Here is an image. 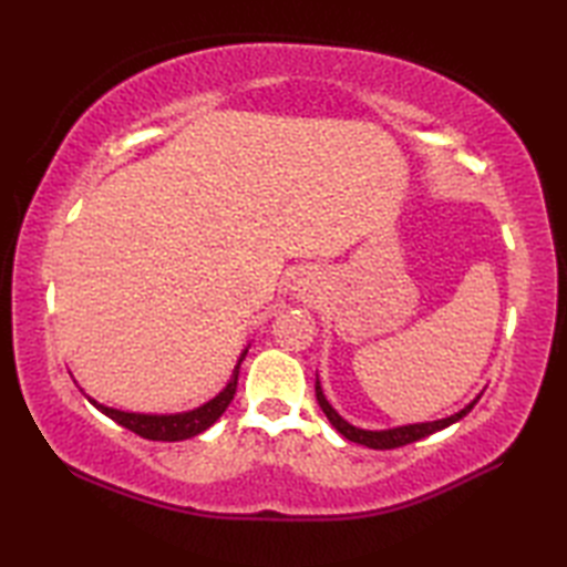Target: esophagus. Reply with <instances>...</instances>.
Returning <instances> with one entry per match:
<instances>
[{"label":"esophagus","mask_w":567,"mask_h":567,"mask_svg":"<svg viewBox=\"0 0 567 567\" xmlns=\"http://www.w3.org/2000/svg\"><path fill=\"white\" fill-rule=\"evenodd\" d=\"M307 292H309V290H307V287H302V292H299V295H302V297H305Z\"/></svg>","instance_id":"34e87169"}]
</instances>
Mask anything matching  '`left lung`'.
I'll use <instances>...</instances> for the list:
<instances>
[{
    "mask_svg": "<svg viewBox=\"0 0 567 567\" xmlns=\"http://www.w3.org/2000/svg\"><path fill=\"white\" fill-rule=\"evenodd\" d=\"M480 400V394L475 396L473 402L465 404L461 412H455L451 416L445 419H436V421H421V424H406V426H394V429H380V431H368V429H358L353 424H348V421L336 412V409L329 404L327 396H323V390L319 384V378H317V402L321 406V412L327 414V419L331 421V426L341 433V436H346L348 441L353 443H360V445H368V449H375V451H388V449H400V445H406V443H414L419 439L424 436H431V433H436L445 426L455 424V421H461L470 409H473Z\"/></svg>",
    "mask_w": 567,
    "mask_h": 567,
    "instance_id": "1",
    "label": "left lung"
}]
</instances>
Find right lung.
Listing matches in <instances>:
<instances>
[{
  "label": "right lung",
  "instance_id": "right-lung-1",
  "mask_svg": "<svg viewBox=\"0 0 567 567\" xmlns=\"http://www.w3.org/2000/svg\"><path fill=\"white\" fill-rule=\"evenodd\" d=\"M246 353H248V346L244 348V353L238 355V363L231 372V380L226 382V388L219 394H216L214 400L204 402L197 409H189V412H177V414L122 412V409L100 404L97 400H92L90 394H84V396H87L90 404L97 406L102 414H106L112 421H116L118 426L134 431L143 439H148V441H185V439L197 436V433H202V431H207L214 424V421L226 412V406L231 404L234 394H236V384H238V368H240V363H244Z\"/></svg>",
  "mask_w": 567,
  "mask_h": 567
}]
</instances>
